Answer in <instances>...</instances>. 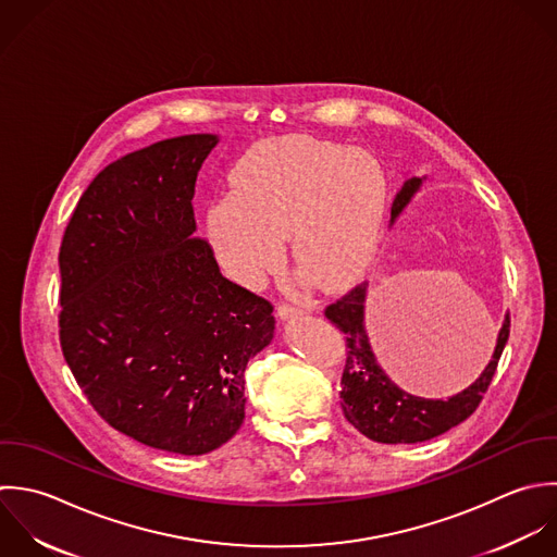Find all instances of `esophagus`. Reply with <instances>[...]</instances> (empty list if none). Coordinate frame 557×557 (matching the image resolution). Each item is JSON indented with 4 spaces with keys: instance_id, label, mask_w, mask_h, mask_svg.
<instances>
[{
    "instance_id": "esophagus-1",
    "label": "esophagus",
    "mask_w": 557,
    "mask_h": 557,
    "mask_svg": "<svg viewBox=\"0 0 557 557\" xmlns=\"http://www.w3.org/2000/svg\"><path fill=\"white\" fill-rule=\"evenodd\" d=\"M277 314H280V319H295V317L304 314V308L301 306H290V304H280Z\"/></svg>"
}]
</instances>
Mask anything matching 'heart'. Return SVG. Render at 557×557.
<instances>
[{
  "mask_svg": "<svg viewBox=\"0 0 557 557\" xmlns=\"http://www.w3.org/2000/svg\"><path fill=\"white\" fill-rule=\"evenodd\" d=\"M388 175L367 149L290 136L251 147L232 171V195L206 216L223 269L256 282L288 234L293 260L325 290L356 282L373 260Z\"/></svg>",
  "mask_w": 557,
  "mask_h": 557,
  "instance_id": "1",
  "label": "heart"
}]
</instances>
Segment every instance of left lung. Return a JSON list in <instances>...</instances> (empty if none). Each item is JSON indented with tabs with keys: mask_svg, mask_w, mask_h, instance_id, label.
Masks as SVG:
<instances>
[{
	"mask_svg": "<svg viewBox=\"0 0 557 557\" xmlns=\"http://www.w3.org/2000/svg\"><path fill=\"white\" fill-rule=\"evenodd\" d=\"M425 180L428 177L423 175L404 182L391 208V227L410 206ZM367 297L369 284H362L325 308V317L341 332H345L347 338V364L341 380V406L345 419L360 434L384 445L425 443L467 421L475 412L482 395L493 382L499 358L510 336V314H506L504 319L493 358L488 360L480 377L469 388L449 399H428L404 391L377 362L364 323ZM458 341L460 338L456 334L445 330L438 332L434 327L425 332V338H421L419 345L421 349L430 347L432 354H441L443 349H456Z\"/></svg>",
	"mask_w": 557,
	"mask_h": 557,
	"instance_id": "obj_1",
	"label": "left lung"
}]
</instances>
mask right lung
Masks as SVG:
<instances>
[{
  "mask_svg": "<svg viewBox=\"0 0 557 557\" xmlns=\"http://www.w3.org/2000/svg\"><path fill=\"white\" fill-rule=\"evenodd\" d=\"M216 134L158 140L108 164L60 245V345L99 417L169 454L203 456L245 419L247 362L273 306L225 280L195 236L197 173Z\"/></svg>",
  "mask_w": 557,
  "mask_h": 557,
  "instance_id": "obj_1",
  "label": "right lung"
}]
</instances>
